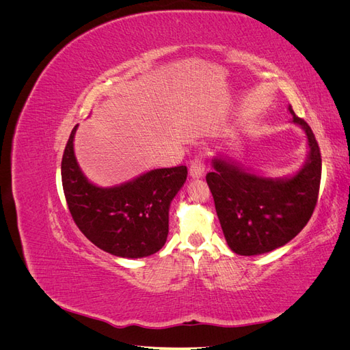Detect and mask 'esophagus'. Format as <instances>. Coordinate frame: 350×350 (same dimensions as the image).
Segmentation results:
<instances>
[{"instance_id": "obj_1", "label": "esophagus", "mask_w": 350, "mask_h": 350, "mask_svg": "<svg viewBox=\"0 0 350 350\" xmlns=\"http://www.w3.org/2000/svg\"><path fill=\"white\" fill-rule=\"evenodd\" d=\"M206 169V162L203 157H194L191 163H189V175L193 178H198L204 174Z\"/></svg>"}]
</instances>
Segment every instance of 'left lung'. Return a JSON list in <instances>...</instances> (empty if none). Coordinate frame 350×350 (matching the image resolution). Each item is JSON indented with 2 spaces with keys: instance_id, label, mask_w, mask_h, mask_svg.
I'll return each instance as SVG.
<instances>
[{
  "instance_id": "left-lung-1",
  "label": "left lung",
  "mask_w": 350,
  "mask_h": 350,
  "mask_svg": "<svg viewBox=\"0 0 350 350\" xmlns=\"http://www.w3.org/2000/svg\"><path fill=\"white\" fill-rule=\"evenodd\" d=\"M301 125L310 154L301 171L283 179L262 178L221 159H213L206 181L229 248L239 256H257L283 247L308 224L321 181V153L311 126L289 107Z\"/></svg>"
}]
</instances>
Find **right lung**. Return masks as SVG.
<instances>
[{
  "instance_id": "right-lung-1",
  "label": "right lung",
  "mask_w": 350,
  "mask_h": 350,
  "mask_svg": "<svg viewBox=\"0 0 350 350\" xmlns=\"http://www.w3.org/2000/svg\"><path fill=\"white\" fill-rule=\"evenodd\" d=\"M74 126L61 162L68 210L98 248L116 257L142 258L161 250L169 232V206L187 179V166L163 167L120 187L89 183L74 156Z\"/></svg>"
}]
</instances>
